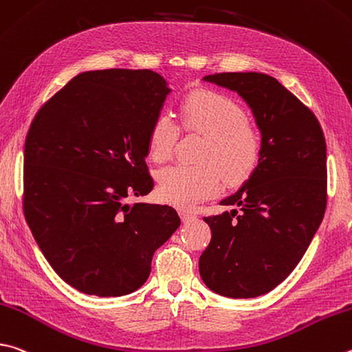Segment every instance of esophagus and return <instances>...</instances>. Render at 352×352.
Listing matches in <instances>:
<instances>
[{
  "mask_svg": "<svg viewBox=\"0 0 352 352\" xmlns=\"http://www.w3.org/2000/svg\"><path fill=\"white\" fill-rule=\"evenodd\" d=\"M182 219L183 221H192L197 219V215L194 212H190V210H182Z\"/></svg>",
  "mask_w": 352,
  "mask_h": 352,
  "instance_id": "esophagus-1",
  "label": "esophagus"
}]
</instances>
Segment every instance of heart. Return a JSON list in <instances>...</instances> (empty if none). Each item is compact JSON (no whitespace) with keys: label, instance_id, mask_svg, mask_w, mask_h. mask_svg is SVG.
Instances as JSON below:
<instances>
[{"label":"heart","instance_id":"b5f03b06","mask_svg":"<svg viewBox=\"0 0 352 352\" xmlns=\"http://www.w3.org/2000/svg\"><path fill=\"white\" fill-rule=\"evenodd\" d=\"M183 127L204 135L200 164H174L158 174L160 192L166 201L192 208L220 192L223 178L237 184L252 175L261 157V135L246 120L237 101L225 94L198 89L180 104ZM180 137V127L169 113H158L148 132L152 160H169Z\"/></svg>","mask_w":352,"mask_h":352}]
</instances>
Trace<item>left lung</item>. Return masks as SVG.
<instances>
[{
    "label": "left lung",
    "instance_id": "left-lung-1",
    "mask_svg": "<svg viewBox=\"0 0 352 352\" xmlns=\"http://www.w3.org/2000/svg\"><path fill=\"white\" fill-rule=\"evenodd\" d=\"M203 80L235 91L251 107L261 157L249 180L221 200L240 212L204 217L212 237L198 270L220 296L258 297L294 271L323 220L327 142L314 112L272 76L223 72Z\"/></svg>",
    "mask_w": 352,
    "mask_h": 352
}]
</instances>
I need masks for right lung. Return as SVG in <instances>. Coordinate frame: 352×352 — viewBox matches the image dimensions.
<instances>
[{
	"instance_id": "1",
	"label": "right lung",
	"mask_w": 352,
	"mask_h": 352,
	"mask_svg": "<svg viewBox=\"0 0 352 352\" xmlns=\"http://www.w3.org/2000/svg\"><path fill=\"white\" fill-rule=\"evenodd\" d=\"M169 94L149 69L91 70L44 103L24 143L23 210L54 271L80 292L120 297L148 280L180 226L168 204H127L154 188L148 132Z\"/></svg>"
}]
</instances>
